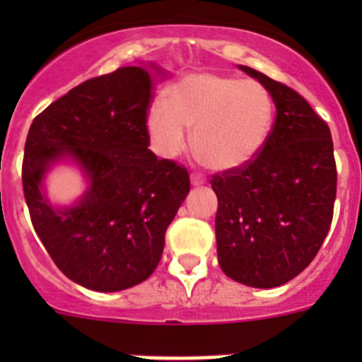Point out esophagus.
<instances>
[{
    "label": "esophagus",
    "instance_id": "obj_1",
    "mask_svg": "<svg viewBox=\"0 0 362 362\" xmlns=\"http://www.w3.org/2000/svg\"><path fill=\"white\" fill-rule=\"evenodd\" d=\"M190 181H192V185H194V187H201V185L206 183V179H204L201 174H197V172H194V174H192Z\"/></svg>",
    "mask_w": 362,
    "mask_h": 362
}]
</instances>
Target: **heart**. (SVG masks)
<instances>
[{
  "mask_svg": "<svg viewBox=\"0 0 362 362\" xmlns=\"http://www.w3.org/2000/svg\"><path fill=\"white\" fill-rule=\"evenodd\" d=\"M274 124V99L263 83L212 72L188 74L168 88V101L153 99L146 129L165 158L188 143L212 170H238L257 158Z\"/></svg>",
  "mask_w": 362,
  "mask_h": 362,
  "instance_id": "heart-1",
  "label": "heart"
}]
</instances>
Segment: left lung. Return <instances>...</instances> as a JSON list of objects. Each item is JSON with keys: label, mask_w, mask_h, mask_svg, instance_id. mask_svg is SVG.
Wrapping results in <instances>:
<instances>
[{"label": "left lung", "mask_w": 362, "mask_h": 362, "mask_svg": "<svg viewBox=\"0 0 362 362\" xmlns=\"http://www.w3.org/2000/svg\"><path fill=\"white\" fill-rule=\"evenodd\" d=\"M241 70L267 86L277 114L254 161L210 179L217 196V259L230 279L274 288L312 263L330 230L337 192L334 141L303 95L250 66Z\"/></svg>", "instance_id": "8db88e82"}]
</instances>
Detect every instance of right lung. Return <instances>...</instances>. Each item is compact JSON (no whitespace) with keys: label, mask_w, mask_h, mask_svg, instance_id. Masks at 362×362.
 I'll return each instance as SVG.
<instances>
[{"label":"right lung","mask_w":362,"mask_h":362,"mask_svg":"<svg viewBox=\"0 0 362 362\" xmlns=\"http://www.w3.org/2000/svg\"><path fill=\"white\" fill-rule=\"evenodd\" d=\"M153 86L156 76L143 66L86 79L28 130L21 179L32 226L56 267L88 290L117 292L148 279L190 190L187 168L148 148ZM63 155L86 168L91 188L76 207L54 211L40 179Z\"/></svg>","instance_id":"add662e5"}]
</instances>
